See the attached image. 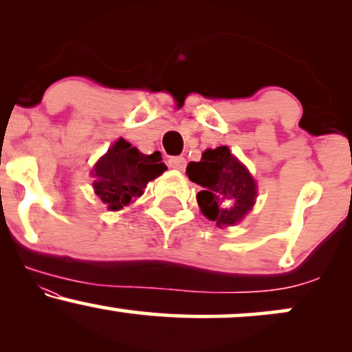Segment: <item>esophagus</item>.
Returning <instances> with one entry per match:
<instances>
[{"label":"esophagus","instance_id":"34e87169","mask_svg":"<svg viewBox=\"0 0 352 352\" xmlns=\"http://www.w3.org/2000/svg\"><path fill=\"white\" fill-rule=\"evenodd\" d=\"M168 165H170L172 168H175V170H184V168L187 167V160H185L184 157H170V159H168Z\"/></svg>","mask_w":352,"mask_h":352}]
</instances>
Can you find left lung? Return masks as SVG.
Listing matches in <instances>:
<instances>
[{
	"label": "left lung",
	"instance_id": "obj_1",
	"mask_svg": "<svg viewBox=\"0 0 352 352\" xmlns=\"http://www.w3.org/2000/svg\"><path fill=\"white\" fill-rule=\"evenodd\" d=\"M187 175L201 187L197 193L199 207L217 227H233L253 208L256 184L227 145L207 148L200 162L187 165Z\"/></svg>",
	"mask_w": 352,
	"mask_h": 352
}]
</instances>
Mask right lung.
Segmentation results:
<instances>
[{
    "label": "right lung",
    "mask_w": 352,
    "mask_h": 352,
    "mask_svg": "<svg viewBox=\"0 0 352 352\" xmlns=\"http://www.w3.org/2000/svg\"><path fill=\"white\" fill-rule=\"evenodd\" d=\"M165 170L167 165L162 162L160 152L145 155L127 140L119 139L94 165L92 185L102 204L117 212L139 199L148 182Z\"/></svg>",
    "instance_id": "right-lung-1"
}]
</instances>
